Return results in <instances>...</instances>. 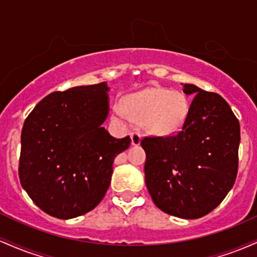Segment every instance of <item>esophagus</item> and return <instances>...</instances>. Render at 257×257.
I'll return each instance as SVG.
<instances>
[{
  "label": "esophagus",
  "instance_id": "esophagus-1",
  "mask_svg": "<svg viewBox=\"0 0 257 257\" xmlns=\"http://www.w3.org/2000/svg\"><path fill=\"white\" fill-rule=\"evenodd\" d=\"M131 138H132V145H133V146L140 145V141H141V135H140V133L133 132L132 134H131Z\"/></svg>",
  "mask_w": 257,
  "mask_h": 257
}]
</instances>
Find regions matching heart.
I'll use <instances>...</instances> for the list:
<instances>
[{"mask_svg":"<svg viewBox=\"0 0 257 257\" xmlns=\"http://www.w3.org/2000/svg\"><path fill=\"white\" fill-rule=\"evenodd\" d=\"M122 110L129 118L143 123L150 134L168 135L184 124L188 101L181 91L151 87L126 96Z\"/></svg>","mask_w":257,"mask_h":257,"instance_id":"heart-1","label":"heart"}]
</instances>
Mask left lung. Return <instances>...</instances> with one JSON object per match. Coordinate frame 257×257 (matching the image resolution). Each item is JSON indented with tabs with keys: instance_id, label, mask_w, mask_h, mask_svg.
<instances>
[{
	"instance_id": "8db88e82",
	"label": "left lung",
	"mask_w": 257,
	"mask_h": 257,
	"mask_svg": "<svg viewBox=\"0 0 257 257\" xmlns=\"http://www.w3.org/2000/svg\"><path fill=\"white\" fill-rule=\"evenodd\" d=\"M194 95L182 129L170 137H146L145 181L164 213L198 219L214 210L234 185L240 126L219 94L185 84Z\"/></svg>"
}]
</instances>
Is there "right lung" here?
<instances>
[{
  "label": "right lung",
  "instance_id": "obj_1",
  "mask_svg": "<svg viewBox=\"0 0 257 257\" xmlns=\"http://www.w3.org/2000/svg\"><path fill=\"white\" fill-rule=\"evenodd\" d=\"M106 82L54 91L41 100L22 131L19 179L32 202L58 219L93 210L104 198L113 159L131 145L102 126Z\"/></svg>",
  "mask_w": 257,
  "mask_h": 257
}]
</instances>
